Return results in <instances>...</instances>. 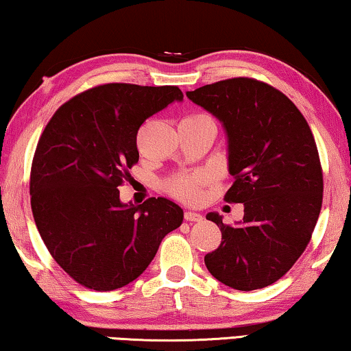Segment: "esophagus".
<instances>
[{
  "mask_svg": "<svg viewBox=\"0 0 351 351\" xmlns=\"http://www.w3.org/2000/svg\"><path fill=\"white\" fill-rule=\"evenodd\" d=\"M183 218H185V221H202V215L197 212H191V210H186Z\"/></svg>",
  "mask_w": 351,
  "mask_h": 351,
  "instance_id": "obj_1",
  "label": "esophagus"
}]
</instances>
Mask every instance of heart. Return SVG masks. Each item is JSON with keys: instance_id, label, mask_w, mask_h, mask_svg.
Wrapping results in <instances>:
<instances>
[{"instance_id": "heart-1", "label": "heart", "mask_w": 351, "mask_h": 351, "mask_svg": "<svg viewBox=\"0 0 351 351\" xmlns=\"http://www.w3.org/2000/svg\"><path fill=\"white\" fill-rule=\"evenodd\" d=\"M196 117V116H190ZM199 190V179L196 177H183V179L176 180L172 183L171 191L176 194L177 197L183 199V201H194L197 197Z\"/></svg>"}]
</instances>
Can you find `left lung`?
<instances>
[{"label": "left lung", "mask_w": 351, "mask_h": 351, "mask_svg": "<svg viewBox=\"0 0 351 351\" xmlns=\"http://www.w3.org/2000/svg\"><path fill=\"white\" fill-rule=\"evenodd\" d=\"M223 125L229 174L228 202L245 206L243 221L223 224L218 250L204 257L213 278L232 289H262L281 279L309 243L319 219L323 176L315 139L292 100L252 78H232L188 90Z\"/></svg>", "instance_id": "obj_1"}]
</instances>
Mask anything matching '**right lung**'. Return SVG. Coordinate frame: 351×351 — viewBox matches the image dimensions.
Wrapping results in <instances>:
<instances>
[{"mask_svg": "<svg viewBox=\"0 0 351 351\" xmlns=\"http://www.w3.org/2000/svg\"><path fill=\"white\" fill-rule=\"evenodd\" d=\"M182 100L177 86L110 83L73 97L47 123L31 168L32 215L58 265L84 287L130 284L182 224L183 210L169 199L134 206L117 190L139 158L143 122Z\"/></svg>", "mask_w": 351, "mask_h": 351, "instance_id": "add662e5", "label": "right lung"}]
</instances>
